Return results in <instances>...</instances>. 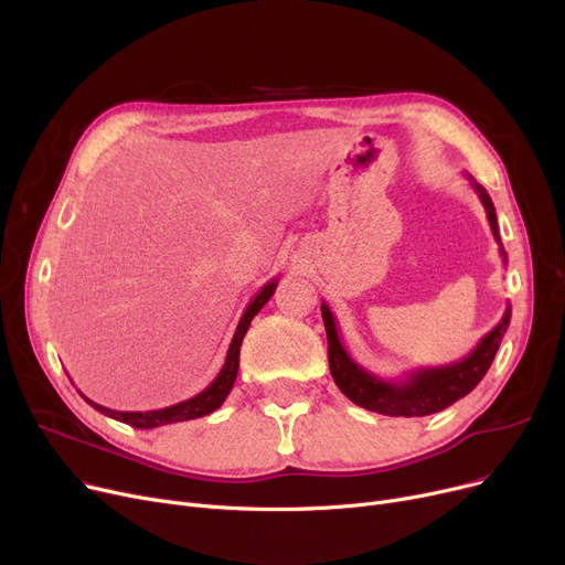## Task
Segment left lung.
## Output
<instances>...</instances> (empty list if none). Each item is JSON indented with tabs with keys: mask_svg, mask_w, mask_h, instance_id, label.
<instances>
[{
	"mask_svg": "<svg viewBox=\"0 0 565 565\" xmlns=\"http://www.w3.org/2000/svg\"><path fill=\"white\" fill-rule=\"evenodd\" d=\"M471 186L476 189L478 199L487 212L489 228L499 244V252L503 263L505 252L499 235V222H497V210L484 186H480L471 175ZM323 323L328 332V360H330V374L337 383V387L347 395L353 404L374 411L381 415H392V418H423V415H431L448 408L457 399L466 397L469 392L482 381L489 366L494 362V355L501 347V339L510 326V305L503 313L501 321L494 330H489L478 343L476 349L450 364L440 366H420V370H411L402 379H381L372 372H366L360 366L349 351L343 349L339 339L337 321L330 311V307L321 305Z\"/></svg>",
	"mask_w": 565,
	"mask_h": 565,
	"instance_id": "1",
	"label": "left lung"
}]
</instances>
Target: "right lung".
<instances>
[{
  "instance_id": "right-lung-1",
  "label": "right lung",
  "mask_w": 565,
  "mask_h": 565,
  "mask_svg": "<svg viewBox=\"0 0 565 565\" xmlns=\"http://www.w3.org/2000/svg\"><path fill=\"white\" fill-rule=\"evenodd\" d=\"M277 281L279 277H275L273 281H267L258 292L256 298L247 305V309H244L239 323H237V330L231 339V347H228V353H226V360H224V366L222 372L216 374V379L203 390L199 392V395H193L191 399H184L180 404H173V406H166V408H157V411H113V408H106L102 404H96L92 399H87L83 395V399L96 408L99 413L108 415V418L113 420H119L125 425H131L136 429H154V427H161V425H173V423H184V420H195V418H203V415H210L214 413L218 406H222L228 397V392L233 390V383L237 379V370H239V347H242V339L244 334H247L254 316L265 307V302L275 296L277 290Z\"/></svg>"
}]
</instances>
